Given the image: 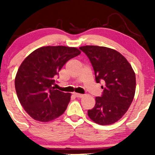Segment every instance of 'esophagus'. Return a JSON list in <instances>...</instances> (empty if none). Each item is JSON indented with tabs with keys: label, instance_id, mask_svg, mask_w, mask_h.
I'll list each match as a JSON object with an SVG mask.
<instances>
[{
	"label": "esophagus",
	"instance_id": "1",
	"mask_svg": "<svg viewBox=\"0 0 155 155\" xmlns=\"http://www.w3.org/2000/svg\"><path fill=\"white\" fill-rule=\"evenodd\" d=\"M74 95L77 97H84V95H82V94H79V93H74Z\"/></svg>",
	"mask_w": 155,
	"mask_h": 155
}]
</instances>
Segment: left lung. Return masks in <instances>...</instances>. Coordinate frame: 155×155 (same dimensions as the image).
Returning <instances> with one entry per match:
<instances>
[{
  "label": "left lung",
  "mask_w": 155,
  "mask_h": 155,
  "mask_svg": "<svg viewBox=\"0 0 155 155\" xmlns=\"http://www.w3.org/2000/svg\"><path fill=\"white\" fill-rule=\"evenodd\" d=\"M88 57L93 67L97 83L104 82L102 95L95 97L88 116L101 125L120 120L132 104L136 92V74L123 55L114 49L98 46L79 48Z\"/></svg>",
  "instance_id": "8db88e82"
}]
</instances>
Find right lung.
I'll list each match as a JSON object with an SVG mask.
<instances>
[{
    "label": "right lung",
    "instance_id": "obj_1",
    "mask_svg": "<svg viewBox=\"0 0 155 155\" xmlns=\"http://www.w3.org/2000/svg\"><path fill=\"white\" fill-rule=\"evenodd\" d=\"M81 54L76 47H40L24 60L15 77V90L21 105L35 120L47 122L64 113L71 93L55 90V76L67 61Z\"/></svg>",
    "mask_w": 155,
    "mask_h": 155
}]
</instances>
